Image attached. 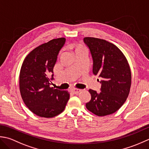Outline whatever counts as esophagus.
I'll return each mask as SVG.
<instances>
[{
  "mask_svg": "<svg viewBox=\"0 0 149 149\" xmlns=\"http://www.w3.org/2000/svg\"><path fill=\"white\" fill-rule=\"evenodd\" d=\"M81 91V89H73L71 90V93L73 94H78Z\"/></svg>",
  "mask_w": 149,
  "mask_h": 149,
  "instance_id": "esophagus-1",
  "label": "esophagus"
}]
</instances>
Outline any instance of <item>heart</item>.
<instances>
[{
  "instance_id": "b5f03b06",
  "label": "heart",
  "mask_w": 149,
  "mask_h": 149,
  "mask_svg": "<svg viewBox=\"0 0 149 149\" xmlns=\"http://www.w3.org/2000/svg\"><path fill=\"white\" fill-rule=\"evenodd\" d=\"M85 49V48L83 46H81V45H79V46H77V47L75 48V51L78 50V49Z\"/></svg>"
}]
</instances>
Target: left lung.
<instances>
[{"mask_svg":"<svg viewBox=\"0 0 149 149\" xmlns=\"http://www.w3.org/2000/svg\"><path fill=\"white\" fill-rule=\"evenodd\" d=\"M93 60V72L102 80L101 92L89 89L86 108L98 116L114 113L126 101L131 86V71L123 53L114 44L103 39L85 37Z\"/></svg>","mask_w":149,"mask_h":149,"instance_id":"obj_1","label":"left lung"}]
</instances>
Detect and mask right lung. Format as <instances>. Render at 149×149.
<instances>
[{"instance_id": "right-lung-1", "label": "right lung", "mask_w": 149, "mask_h": 149, "mask_svg": "<svg viewBox=\"0 0 149 149\" xmlns=\"http://www.w3.org/2000/svg\"><path fill=\"white\" fill-rule=\"evenodd\" d=\"M65 38L53 39L36 47L24 59L19 75L20 92L24 104L33 113L53 118L65 109L69 93L51 87L49 75L53 73L60 50Z\"/></svg>"}]
</instances>
